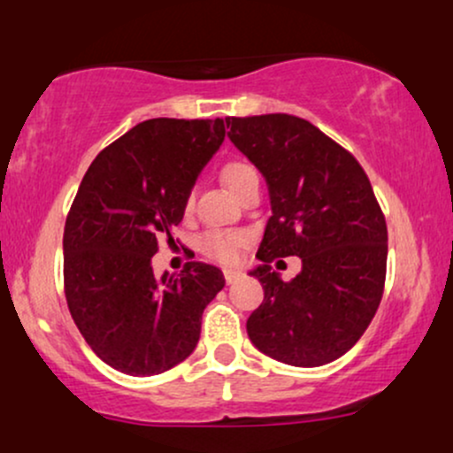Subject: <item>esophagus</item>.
Returning <instances> with one entry per match:
<instances>
[{
  "label": "esophagus",
  "instance_id": "34e87169",
  "mask_svg": "<svg viewBox=\"0 0 453 453\" xmlns=\"http://www.w3.org/2000/svg\"><path fill=\"white\" fill-rule=\"evenodd\" d=\"M223 277H226L227 283H236L242 277V273H238V270H223Z\"/></svg>",
  "mask_w": 453,
  "mask_h": 453
}]
</instances>
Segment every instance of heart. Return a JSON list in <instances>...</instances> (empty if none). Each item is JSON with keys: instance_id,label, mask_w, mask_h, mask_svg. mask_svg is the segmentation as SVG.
<instances>
[{"instance_id": "1", "label": "heart", "mask_w": 453, "mask_h": 453, "mask_svg": "<svg viewBox=\"0 0 453 453\" xmlns=\"http://www.w3.org/2000/svg\"><path fill=\"white\" fill-rule=\"evenodd\" d=\"M221 180L223 185L230 189V194L238 196V191L242 187H247L251 180H257V173L253 170V165H249L247 161H230L221 168ZM191 197L185 200V211H191ZM247 242V236L242 232H206L204 236L200 238V249L202 253L217 259V262L232 264L238 259V253Z\"/></svg>"}]
</instances>
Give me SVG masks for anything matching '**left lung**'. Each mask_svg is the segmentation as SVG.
Here are the masks:
<instances>
[{
    "instance_id": "obj_1",
    "label": "left lung",
    "mask_w": 453,
    "mask_h": 453,
    "mask_svg": "<svg viewBox=\"0 0 453 453\" xmlns=\"http://www.w3.org/2000/svg\"><path fill=\"white\" fill-rule=\"evenodd\" d=\"M227 138L266 179L273 215L251 270L264 303L247 319L259 351L289 366L334 362L371 326L386 285L388 226L357 159L292 114L226 119ZM298 255L285 284L269 262Z\"/></svg>"
}]
</instances>
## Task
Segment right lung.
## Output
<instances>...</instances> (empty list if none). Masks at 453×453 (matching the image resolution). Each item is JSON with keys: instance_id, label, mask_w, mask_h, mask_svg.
<instances>
[{"instance_id": "obj_1", "label": "right lung", "mask_w": 453, "mask_h": 453, "mask_svg": "<svg viewBox=\"0 0 453 453\" xmlns=\"http://www.w3.org/2000/svg\"><path fill=\"white\" fill-rule=\"evenodd\" d=\"M223 138V119H149L104 149L78 187L64 230L65 300L96 356L126 375H159L189 357L226 285L211 264L189 262L179 279L150 266L157 241L174 242Z\"/></svg>"}]
</instances>
